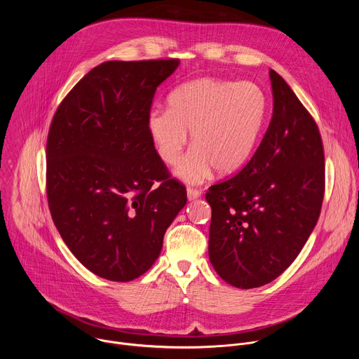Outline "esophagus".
<instances>
[{
    "mask_svg": "<svg viewBox=\"0 0 359 359\" xmlns=\"http://www.w3.org/2000/svg\"><path fill=\"white\" fill-rule=\"evenodd\" d=\"M200 196H201V191H200V190H197V189H191V187H187V198H189L190 201H193V200L198 198Z\"/></svg>",
    "mask_w": 359,
    "mask_h": 359,
    "instance_id": "34e87169",
    "label": "esophagus"
}]
</instances>
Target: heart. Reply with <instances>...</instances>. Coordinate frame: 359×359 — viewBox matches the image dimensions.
<instances>
[{
	"mask_svg": "<svg viewBox=\"0 0 359 359\" xmlns=\"http://www.w3.org/2000/svg\"><path fill=\"white\" fill-rule=\"evenodd\" d=\"M269 111L264 90L252 82L198 78L175 88L168 109L149 112L146 126L159 158L176 165L187 143L191 149L175 175L191 184L240 170L252 156Z\"/></svg>",
	"mask_w": 359,
	"mask_h": 359,
	"instance_id": "obj_1",
	"label": "heart"
}]
</instances>
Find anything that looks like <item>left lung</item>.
<instances>
[{
  "instance_id": "obj_1",
  "label": "left lung",
  "mask_w": 359,
  "mask_h": 359,
  "mask_svg": "<svg viewBox=\"0 0 359 359\" xmlns=\"http://www.w3.org/2000/svg\"><path fill=\"white\" fill-rule=\"evenodd\" d=\"M273 116L251 161L206 193L209 257L237 288L271 283L297 259L321 212L325 186L320 130L287 82L270 69Z\"/></svg>"
}]
</instances>
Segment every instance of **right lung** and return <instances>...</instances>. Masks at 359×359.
<instances>
[{"label": "right lung", "instance_id": "obj_1", "mask_svg": "<svg viewBox=\"0 0 359 359\" xmlns=\"http://www.w3.org/2000/svg\"><path fill=\"white\" fill-rule=\"evenodd\" d=\"M179 64H100L74 86L50 123V216L79 263L102 278L126 283L144 274L187 201L146 126L158 86Z\"/></svg>", "mask_w": 359, "mask_h": 359}]
</instances>
